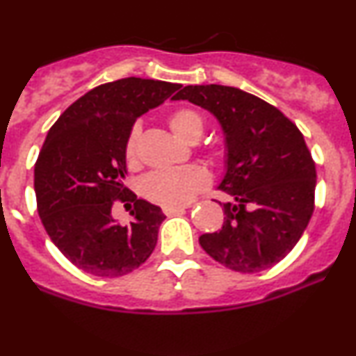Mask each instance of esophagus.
<instances>
[{
    "mask_svg": "<svg viewBox=\"0 0 356 356\" xmlns=\"http://www.w3.org/2000/svg\"><path fill=\"white\" fill-rule=\"evenodd\" d=\"M184 209H186L184 206H164V212L167 216L177 214V212H184Z\"/></svg>",
    "mask_w": 356,
    "mask_h": 356,
    "instance_id": "34e87169",
    "label": "esophagus"
}]
</instances>
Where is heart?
Listing matches in <instances>:
<instances>
[{"label":"heart","instance_id":"obj_1","mask_svg":"<svg viewBox=\"0 0 356 356\" xmlns=\"http://www.w3.org/2000/svg\"><path fill=\"white\" fill-rule=\"evenodd\" d=\"M167 125L174 136L186 142H195L204 132V120L197 112L191 108L175 110L167 118ZM137 129L130 132L127 138L125 155L129 162L136 159ZM209 175L199 165L177 167V169L155 170L142 181V192L150 201L162 206H184L192 201L199 191L206 189Z\"/></svg>","mask_w":356,"mask_h":356}]
</instances>
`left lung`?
Instances as JSON below:
<instances>
[{
	"label": "left lung",
	"mask_w": 356,
	"mask_h": 356,
	"mask_svg": "<svg viewBox=\"0 0 356 356\" xmlns=\"http://www.w3.org/2000/svg\"><path fill=\"white\" fill-rule=\"evenodd\" d=\"M189 100L214 115L226 162L219 189L224 224L199 238L204 251L238 273L275 266L296 246L314 209L316 169L303 134L276 107L241 88L189 85Z\"/></svg>",
	"instance_id": "8db88e82"
}]
</instances>
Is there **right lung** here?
I'll return each instance as SVG.
<instances>
[{
	"label": "right lung",
	"instance_id": "1",
	"mask_svg": "<svg viewBox=\"0 0 356 356\" xmlns=\"http://www.w3.org/2000/svg\"><path fill=\"white\" fill-rule=\"evenodd\" d=\"M182 85L129 76L100 85L61 113L35 165V194L44 231L60 252L88 275L117 277L145 263L164 212L127 197L125 145L138 117ZM132 200L134 219L118 225L113 201Z\"/></svg>",
	"mask_w": 356,
	"mask_h": 356
}]
</instances>
